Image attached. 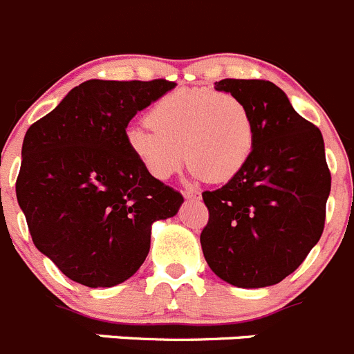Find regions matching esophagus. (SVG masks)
<instances>
[{"instance_id":"34e87169","label":"esophagus","mask_w":354,"mask_h":354,"mask_svg":"<svg viewBox=\"0 0 354 354\" xmlns=\"http://www.w3.org/2000/svg\"><path fill=\"white\" fill-rule=\"evenodd\" d=\"M183 197L185 199H199L201 192L199 190H196V188H185Z\"/></svg>"}]
</instances>
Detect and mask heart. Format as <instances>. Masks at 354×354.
I'll use <instances>...</instances> for the list:
<instances>
[{
  "label": "heart",
  "mask_w": 354,
  "mask_h": 354,
  "mask_svg": "<svg viewBox=\"0 0 354 354\" xmlns=\"http://www.w3.org/2000/svg\"><path fill=\"white\" fill-rule=\"evenodd\" d=\"M147 124L125 129V147L155 180H169L192 162L196 178L225 181L252 155L255 122L246 102L211 88L176 91L155 102Z\"/></svg>",
  "instance_id": "1"
}]
</instances>
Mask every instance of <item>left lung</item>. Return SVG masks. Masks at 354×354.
I'll return each mask as SVG.
<instances>
[{
  "mask_svg": "<svg viewBox=\"0 0 354 354\" xmlns=\"http://www.w3.org/2000/svg\"><path fill=\"white\" fill-rule=\"evenodd\" d=\"M214 88L246 102L255 145L229 183L203 192L209 211L204 259L237 288L276 285L306 260L325 227L332 178L322 131L272 82L225 78Z\"/></svg>",
  "mask_w": 354,
  "mask_h": 354,
  "instance_id": "left-lung-1",
  "label": "left lung"
}]
</instances>
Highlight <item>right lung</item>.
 <instances>
[{
    "mask_svg": "<svg viewBox=\"0 0 354 354\" xmlns=\"http://www.w3.org/2000/svg\"><path fill=\"white\" fill-rule=\"evenodd\" d=\"M174 82L87 80L28 129L15 192L32 243L88 288L120 285L150 252L151 225L183 197L151 178L125 147L138 111Z\"/></svg>",
    "mask_w": 354,
    "mask_h": 354,
    "instance_id": "obj_1",
    "label": "right lung"
}]
</instances>
